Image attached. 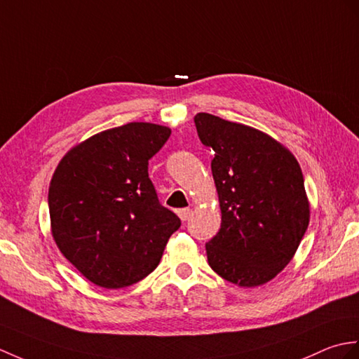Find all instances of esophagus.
Returning <instances> with one entry per match:
<instances>
[{
  "label": "esophagus",
  "mask_w": 359,
  "mask_h": 359,
  "mask_svg": "<svg viewBox=\"0 0 359 359\" xmlns=\"http://www.w3.org/2000/svg\"><path fill=\"white\" fill-rule=\"evenodd\" d=\"M191 212H193V211H191L189 208H183V210H179V211H177V214H179V217H180L182 222H187V220L189 219Z\"/></svg>",
  "instance_id": "1"
}]
</instances>
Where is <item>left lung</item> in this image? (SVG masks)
<instances>
[{
  "label": "left lung",
  "mask_w": 359,
  "mask_h": 359,
  "mask_svg": "<svg viewBox=\"0 0 359 359\" xmlns=\"http://www.w3.org/2000/svg\"><path fill=\"white\" fill-rule=\"evenodd\" d=\"M196 128L214 149L212 177L222 226L206 243L208 263L241 287L271 281L292 260L309 226V200L294 154L266 133L197 113Z\"/></svg>",
  "instance_id": "left-lung-1"
}]
</instances>
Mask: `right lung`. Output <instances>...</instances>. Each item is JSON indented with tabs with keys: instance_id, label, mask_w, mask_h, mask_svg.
Wrapping results in <instances>:
<instances>
[{
	"instance_id": "1",
	"label": "right lung",
	"mask_w": 359,
	"mask_h": 359,
	"mask_svg": "<svg viewBox=\"0 0 359 359\" xmlns=\"http://www.w3.org/2000/svg\"><path fill=\"white\" fill-rule=\"evenodd\" d=\"M171 130L130 122L73 147L48 188L52 236L62 255L87 280L121 289L159 264L180 219L159 203L148 161Z\"/></svg>"
}]
</instances>
